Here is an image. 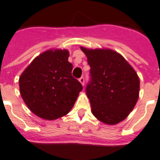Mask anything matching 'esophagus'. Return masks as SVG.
Wrapping results in <instances>:
<instances>
[{
  "label": "esophagus",
  "mask_w": 160,
  "mask_h": 160,
  "mask_svg": "<svg viewBox=\"0 0 160 160\" xmlns=\"http://www.w3.org/2000/svg\"><path fill=\"white\" fill-rule=\"evenodd\" d=\"M79 81H80V83H81V84H82L83 86L84 85V77H80V79H79Z\"/></svg>",
  "instance_id": "esophagus-1"
}]
</instances>
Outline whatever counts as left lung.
Wrapping results in <instances>:
<instances>
[{"label": "left lung", "mask_w": 160, "mask_h": 160, "mask_svg": "<svg viewBox=\"0 0 160 160\" xmlns=\"http://www.w3.org/2000/svg\"><path fill=\"white\" fill-rule=\"evenodd\" d=\"M80 49L90 66V81L87 84L86 94L92 115L107 124L121 122L138 100L140 81L138 74L115 51Z\"/></svg>", "instance_id": "left-lung-1"}]
</instances>
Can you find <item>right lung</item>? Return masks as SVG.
<instances>
[{"label":"right lung","mask_w":160,"mask_h":160,"mask_svg":"<svg viewBox=\"0 0 160 160\" xmlns=\"http://www.w3.org/2000/svg\"><path fill=\"white\" fill-rule=\"evenodd\" d=\"M67 49H49L37 56L19 77L20 94L32 112L45 119L69 112L82 84L72 76Z\"/></svg>","instance_id":"add662e5"}]
</instances>
